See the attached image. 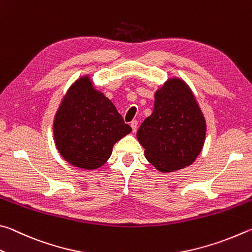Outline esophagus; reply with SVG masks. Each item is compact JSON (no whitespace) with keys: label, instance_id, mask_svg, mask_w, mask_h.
<instances>
[{"label":"esophagus","instance_id":"1","mask_svg":"<svg viewBox=\"0 0 252 252\" xmlns=\"http://www.w3.org/2000/svg\"><path fill=\"white\" fill-rule=\"evenodd\" d=\"M137 126H138L137 121H133L130 123V127H131V129H133V133H136V130H137Z\"/></svg>","mask_w":252,"mask_h":252}]
</instances>
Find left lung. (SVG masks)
I'll return each mask as SVG.
<instances>
[{"mask_svg":"<svg viewBox=\"0 0 252 252\" xmlns=\"http://www.w3.org/2000/svg\"><path fill=\"white\" fill-rule=\"evenodd\" d=\"M205 138L206 121L191 90L180 78H169L137 131L145 157L161 173L182 169L195 161Z\"/></svg>","mask_w":252,"mask_h":252,"instance_id":"1","label":"left lung"}]
</instances>
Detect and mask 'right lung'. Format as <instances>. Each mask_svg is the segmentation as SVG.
Here are the masks:
<instances>
[{
	"instance_id": "obj_1",
	"label": "right lung",
	"mask_w": 252,
	"mask_h": 252,
	"mask_svg": "<svg viewBox=\"0 0 252 252\" xmlns=\"http://www.w3.org/2000/svg\"><path fill=\"white\" fill-rule=\"evenodd\" d=\"M53 131L57 151L66 161L93 170L107 161L114 144L129 134L131 127L112 101L93 87L91 78L83 76L62 100Z\"/></svg>"
}]
</instances>
